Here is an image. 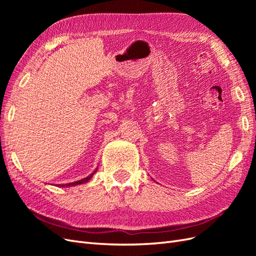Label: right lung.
Masks as SVG:
<instances>
[{
  "label": "right lung",
  "mask_w": 256,
  "mask_h": 256,
  "mask_svg": "<svg viewBox=\"0 0 256 256\" xmlns=\"http://www.w3.org/2000/svg\"><path fill=\"white\" fill-rule=\"evenodd\" d=\"M96 172V171H95ZM94 172V173H95ZM92 173V174H94ZM92 175H90V176H88V177H85L84 180H78V182H70V184H58L60 187H72V186H76V184H85V182H88L90 180V177L92 176Z\"/></svg>",
  "instance_id": "1"
}]
</instances>
